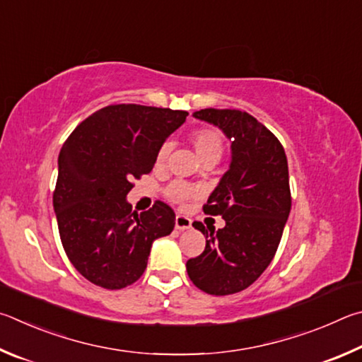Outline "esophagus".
<instances>
[{
	"mask_svg": "<svg viewBox=\"0 0 362 362\" xmlns=\"http://www.w3.org/2000/svg\"><path fill=\"white\" fill-rule=\"evenodd\" d=\"M175 227L177 230H187L192 227V219H189L185 214H176Z\"/></svg>",
	"mask_w": 362,
	"mask_h": 362,
	"instance_id": "34e87169",
	"label": "esophagus"
}]
</instances>
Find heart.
Returning <instances> with one entry per match:
<instances>
[{
    "mask_svg": "<svg viewBox=\"0 0 362 362\" xmlns=\"http://www.w3.org/2000/svg\"><path fill=\"white\" fill-rule=\"evenodd\" d=\"M191 141L202 162L208 160V158H216V160H219L221 154H223V149H224L223 136H221V133L216 129L205 127V129L195 130L191 135ZM170 151H171V143L168 141L163 143L160 148H158L157 157H156L158 165L167 160ZM165 195H167L171 202L181 204V202L195 197V195H197V189L192 187L191 185H187V182L176 181V182H171V185L167 187Z\"/></svg>",
    "mask_w": 362,
    "mask_h": 362,
    "instance_id": "obj_1",
    "label": "heart"
}]
</instances>
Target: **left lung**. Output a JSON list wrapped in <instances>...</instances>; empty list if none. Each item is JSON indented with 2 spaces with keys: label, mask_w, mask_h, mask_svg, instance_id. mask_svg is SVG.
<instances>
[{
  "label": "left lung",
  "mask_w": 362,
  "mask_h": 362,
  "mask_svg": "<svg viewBox=\"0 0 362 362\" xmlns=\"http://www.w3.org/2000/svg\"><path fill=\"white\" fill-rule=\"evenodd\" d=\"M192 116L223 130L232 157L204 206L226 226L192 224L208 240L205 251L186 262L187 275L208 294H235L262 275L280 245L291 211L288 158L274 133L248 112L208 107Z\"/></svg>",
  "instance_id": "1"
}]
</instances>
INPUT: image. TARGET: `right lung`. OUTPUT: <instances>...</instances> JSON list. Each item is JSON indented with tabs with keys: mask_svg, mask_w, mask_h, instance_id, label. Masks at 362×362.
<instances>
[{
	"mask_svg": "<svg viewBox=\"0 0 362 362\" xmlns=\"http://www.w3.org/2000/svg\"><path fill=\"white\" fill-rule=\"evenodd\" d=\"M186 111L141 105L101 107L68 136L59 156L54 211L69 261L105 289L135 283L154 240L170 235L175 211L156 202L136 213L132 181L148 175L157 151L185 124Z\"/></svg>",
	"mask_w": 362,
	"mask_h": 362,
	"instance_id": "add662e5",
	"label": "right lung"
}]
</instances>
